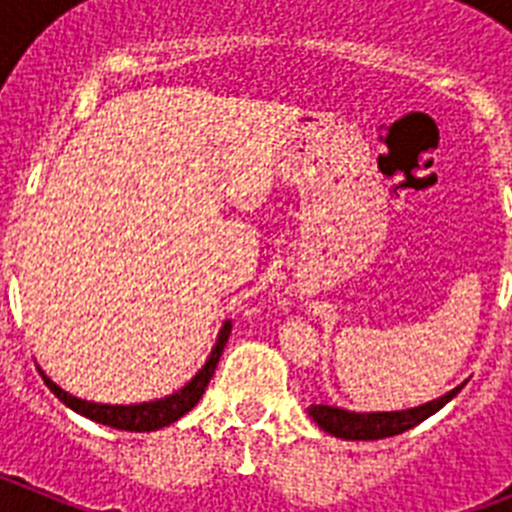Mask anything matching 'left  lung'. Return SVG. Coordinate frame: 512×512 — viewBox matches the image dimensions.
<instances>
[{
  "mask_svg": "<svg viewBox=\"0 0 512 512\" xmlns=\"http://www.w3.org/2000/svg\"><path fill=\"white\" fill-rule=\"evenodd\" d=\"M467 382H461L446 395L436 397L431 402H423L418 408L408 410H390V413H356V410L336 408V405H310L307 413L315 423L323 428L325 433L336 438H346V441H379V438H390L397 433H405L423 423L425 418H431L433 413L454 400Z\"/></svg>",
  "mask_w": 512,
  "mask_h": 512,
  "instance_id": "1",
  "label": "left lung"
}]
</instances>
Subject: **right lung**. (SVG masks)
I'll list each match as a JSON object with an SVG mask.
<instances>
[{"mask_svg": "<svg viewBox=\"0 0 512 512\" xmlns=\"http://www.w3.org/2000/svg\"><path fill=\"white\" fill-rule=\"evenodd\" d=\"M230 336V320H225L220 333L215 338V346H212L210 356H207L205 366H202L200 372L194 374L187 384H184L182 390L171 392V395L161 397V400H151V402H135V405H104V402H92V400H81V397L69 395L66 390H61L51 377H45V372L38 366L40 377L43 382L48 384V390L58 397V400L71 408L74 413L84 415V418L94 420V423L110 425V428H117V431H135V433H148V431H158V428H164V425L176 423V420L187 415L189 410L200 402V397L205 395V387L210 384L212 374H215V366L223 356V348L228 343Z\"/></svg>", "mask_w": 512, "mask_h": 512, "instance_id": "right-lung-1", "label": "right lung"}]
</instances>
